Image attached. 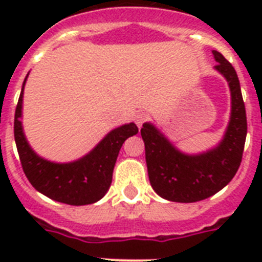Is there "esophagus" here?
I'll return each instance as SVG.
<instances>
[{
	"label": "esophagus",
	"instance_id": "34e87169",
	"mask_svg": "<svg viewBox=\"0 0 262 262\" xmlns=\"http://www.w3.org/2000/svg\"><path fill=\"white\" fill-rule=\"evenodd\" d=\"M147 120H148V115L144 114V113H142V114H138L135 118V122H136V124H138L139 128H140V127H142L143 124L147 122Z\"/></svg>",
	"mask_w": 262,
	"mask_h": 262
}]
</instances>
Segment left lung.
Returning a JSON list of instances; mask_svg holds the SVG:
<instances>
[{"label":"left lung","instance_id":"1","mask_svg":"<svg viewBox=\"0 0 262 262\" xmlns=\"http://www.w3.org/2000/svg\"><path fill=\"white\" fill-rule=\"evenodd\" d=\"M219 71L228 81L232 111L227 133L215 149L198 156L178 152L152 124L140 129L145 147L148 177L154 190L168 201L190 203L206 200L222 190L236 174L247 138V114L240 82L232 64L212 51Z\"/></svg>","mask_w":262,"mask_h":262}]
</instances>
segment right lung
Instances as JSON below:
<instances>
[{
    "label": "right lung",
    "instance_id": "obj_1",
    "mask_svg": "<svg viewBox=\"0 0 262 262\" xmlns=\"http://www.w3.org/2000/svg\"><path fill=\"white\" fill-rule=\"evenodd\" d=\"M22 97L23 88L14 117V138L23 172L30 184L51 200L67 205H90L101 200L110 187L120 147L127 138L138 134L136 124H124L113 129L93 151L78 161L53 164L36 156L27 144L19 120Z\"/></svg>",
    "mask_w": 262,
    "mask_h": 262
}]
</instances>
